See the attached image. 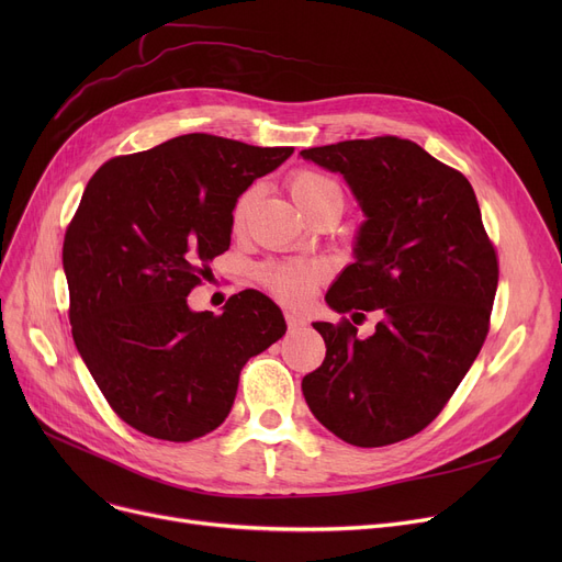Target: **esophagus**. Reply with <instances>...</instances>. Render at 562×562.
Listing matches in <instances>:
<instances>
[{"mask_svg": "<svg viewBox=\"0 0 562 562\" xmlns=\"http://www.w3.org/2000/svg\"><path fill=\"white\" fill-rule=\"evenodd\" d=\"M284 318H286V328L289 330H299V328L305 326V318L301 314H296V312H286Z\"/></svg>", "mask_w": 562, "mask_h": 562, "instance_id": "34e87169", "label": "esophagus"}]
</instances>
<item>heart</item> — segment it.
I'll return each mask as SVG.
<instances>
[{
  "label": "heart",
  "instance_id": "b5f03b06",
  "mask_svg": "<svg viewBox=\"0 0 562 562\" xmlns=\"http://www.w3.org/2000/svg\"><path fill=\"white\" fill-rule=\"evenodd\" d=\"M286 187L291 198L296 200V204L310 218H316L318 214L326 212H335L339 216L344 212V189L326 172L314 168H296L289 175ZM257 198L259 189L248 187L234 200L229 214L232 232H241L246 227ZM326 278L328 269L318 261H269L259 269L261 284L286 305H303Z\"/></svg>",
  "mask_w": 562,
  "mask_h": 562
}]
</instances>
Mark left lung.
<instances>
[{"mask_svg":"<svg viewBox=\"0 0 562 562\" xmlns=\"http://www.w3.org/2000/svg\"><path fill=\"white\" fill-rule=\"evenodd\" d=\"M341 172L367 214L350 263L328 291L341 314L378 310L375 333L316 321L326 360L303 378L312 415L352 447L422 432L458 390L490 330L498 259L467 177L398 136L310 147ZM358 323V321H356Z\"/></svg>","mask_w":562,"mask_h":562,"instance_id":"left-lung-1","label":"left lung"}]
</instances>
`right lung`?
Segmentation results:
<instances>
[{
  "label": "right lung",
  "mask_w": 562,
  "mask_h": 562,
  "mask_svg": "<svg viewBox=\"0 0 562 562\" xmlns=\"http://www.w3.org/2000/svg\"><path fill=\"white\" fill-rule=\"evenodd\" d=\"M291 153L184 134L109 159L86 184L64 239L72 339L138 432L191 441L216 430L244 364L286 333L255 289L234 293L223 314L191 312L187 296L229 248L234 200Z\"/></svg>",
  "instance_id": "1"
}]
</instances>
